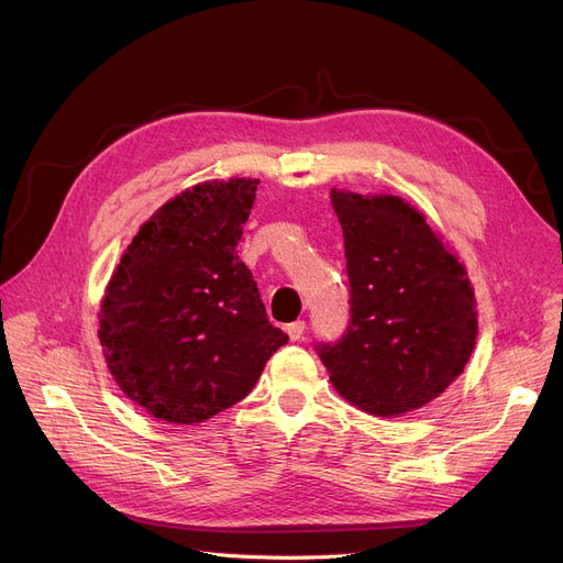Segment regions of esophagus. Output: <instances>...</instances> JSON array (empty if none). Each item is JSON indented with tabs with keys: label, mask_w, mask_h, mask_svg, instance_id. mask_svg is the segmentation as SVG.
<instances>
[{
	"label": "esophagus",
	"mask_w": 563,
	"mask_h": 563,
	"mask_svg": "<svg viewBox=\"0 0 563 563\" xmlns=\"http://www.w3.org/2000/svg\"><path fill=\"white\" fill-rule=\"evenodd\" d=\"M286 333L291 340H300L305 333V321H294V323H286Z\"/></svg>",
	"instance_id": "obj_1"
}]
</instances>
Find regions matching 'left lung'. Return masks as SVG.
I'll return each mask as SVG.
<instances>
[{
    "instance_id": "obj_1",
    "label": "left lung",
    "mask_w": 563,
    "mask_h": 563,
    "mask_svg": "<svg viewBox=\"0 0 563 563\" xmlns=\"http://www.w3.org/2000/svg\"><path fill=\"white\" fill-rule=\"evenodd\" d=\"M331 203L345 236L350 323L314 350L335 389L362 411H413L463 373L474 350L465 267L399 197L331 190Z\"/></svg>"
}]
</instances>
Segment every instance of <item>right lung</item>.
<instances>
[{"instance_id": "right-lung-1", "label": "right lung", "mask_w": 563, "mask_h": 563, "mask_svg": "<svg viewBox=\"0 0 563 563\" xmlns=\"http://www.w3.org/2000/svg\"><path fill=\"white\" fill-rule=\"evenodd\" d=\"M258 180L195 185L133 236L100 305L98 338L124 395L195 424L242 401L288 335L236 255Z\"/></svg>"}]
</instances>
